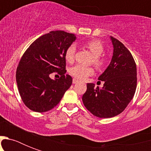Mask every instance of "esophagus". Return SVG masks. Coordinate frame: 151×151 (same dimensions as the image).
I'll return each instance as SVG.
<instances>
[{
	"mask_svg": "<svg viewBox=\"0 0 151 151\" xmlns=\"http://www.w3.org/2000/svg\"><path fill=\"white\" fill-rule=\"evenodd\" d=\"M77 83H78V80H77V79H75V78H73V84H77Z\"/></svg>",
	"mask_w": 151,
	"mask_h": 151,
	"instance_id": "1",
	"label": "esophagus"
}]
</instances>
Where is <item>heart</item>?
Wrapping results in <instances>:
<instances>
[{"label": "heart", "mask_w": 151, "mask_h": 151, "mask_svg": "<svg viewBox=\"0 0 151 151\" xmlns=\"http://www.w3.org/2000/svg\"><path fill=\"white\" fill-rule=\"evenodd\" d=\"M85 47L90 51L92 54V63L97 70H100L105 66L106 59L102 55L104 52L103 45L98 40H90L85 43ZM76 47L74 45H70L65 51V59L66 62L72 63L74 61ZM70 73L73 78L79 80H85L88 77L92 75L94 70L90 66L82 65H76L70 69Z\"/></svg>", "instance_id": "1"}]
</instances>
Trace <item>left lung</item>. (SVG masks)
Returning a JSON list of instances; mask_svg holds the SVG:
<instances>
[{"instance_id":"left-lung-1","label":"left lung","mask_w":151,"mask_h":151,"mask_svg":"<svg viewBox=\"0 0 151 151\" xmlns=\"http://www.w3.org/2000/svg\"><path fill=\"white\" fill-rule=\"evenodd\" d=\"M114 53L110 65L99 77L103 87L87 84L82 96L84 105L92 114L101 118L117 116L132 99L137 85L136 64L129 49L117 39L110 37Z\"/></svg>"}]
</instances>
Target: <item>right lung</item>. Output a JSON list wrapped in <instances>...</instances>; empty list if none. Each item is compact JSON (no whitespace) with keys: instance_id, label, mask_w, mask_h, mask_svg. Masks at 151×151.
Returning a JSON list of instances; mask_svg holds the SVG:
<instances>
[{"instance_id":"right-lung-1","label":"right lung","mask_w":151,"mask_h":151,"mask_svg":"<svg viewBox=\"0 0 151 151\" xmlns=\"http://www.w3.org/2000/svg\"><path fill=\"white\" fill-rule=\"evenodd\" d=\"M76 37L63 30L51 31L35 40L22 55L16 70V82L22 102L38 113L46 112L60 102L72 85L66 74L65 51ZM57 72L59 79L49 75Z\"/></svg>"}]
</instances>
